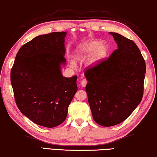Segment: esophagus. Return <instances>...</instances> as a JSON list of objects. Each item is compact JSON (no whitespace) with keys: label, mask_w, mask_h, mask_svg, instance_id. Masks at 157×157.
Instances as JSON below:
<instances>
[{"label":"esophagus","mask_w":157,"mask_h":157,"mask_svg":"<svg viewBox=\"0 0 157 157\" xmlns=\"http://www.w3.org/2000/svg\"><path fill=\"white\" fill-rule=\"evenodd\" d=\"M86 83H87V80H86V79H83L81 82V85L82 86H85L86 85Z\"/></svg>","instance_id":"obj_1"}]
</instances>
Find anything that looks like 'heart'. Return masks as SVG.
<instances>
[{
	"mask_svg": "<svg viewBox=\"0 0 157 157\" xmlns=\"http://www.w3.org/2000/svg\"><path fill=\"white\" fill-rule=\"evenodd\" d=\"M93 52L94 53L89 60L90 64L96 63L102 59L106 54V47L97 40L86 41L79 47L77 58L79 60L84 59Z\"/></svg>",
	"mask_w": 157,
	"mask_h": 157,
	"instance_id": "b5f03b06",
	"label": "heart"
}]
</instances>
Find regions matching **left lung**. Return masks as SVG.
I'll return each instance as SVG.
<instances>
[{"label": "left lung", "mask_w": 157, "mask_h": 157, "mask_svg": "<svg viewBox=\"0 0 157 157\" xmlns=\"http://www.w3.org/2000/svg\"><path fill=\"white\" fill-rule=\"evenodd\" d=\"M110 34L118 48L85 72L93 118L104 127L122 123L138 106L146 72L145 60L136 44L121 34Z\"/></svg>", "instance_id": "1"}]
</instances>
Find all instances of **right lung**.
<instances>
[{
    "mask_svg": "<svg viewBox=\"0 0 157 157\" xmlns=\"http://www.w3.org/2000/svg\"><path fill=\"white\" fill-rule=\"evenodd\" d=\"M66 32L40 35L24 44L16 55L10 81L16 104L21 113L37 125H59L78 90L77 78H65L64 38Z\"/></svg>",
    "mask_w": 157,
    "mask_h": 157,
    "instance_id": "obj_1",
    "label": "right lung"
}]
</instances>
